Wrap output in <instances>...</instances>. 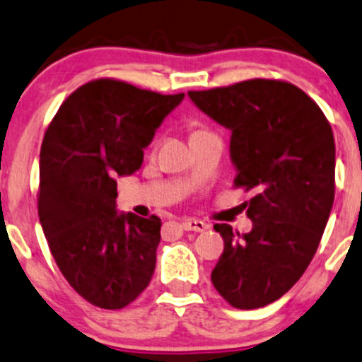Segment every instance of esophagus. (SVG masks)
I'll return each instance as SVG.
<instances>
[{
  "instance_id": "34e87169",
  "label": "esophagus",
  "mask_w": 362,
  "mask_h": 362,
  "mask_svg": "<svg viewBox=\"0 0 362 362\" xmlns=\"http://www.w3.org/2000/svg\"><path fill=\"white\" fill-rule=\"evenodd\" d=\"M181 228L186 230V232H206L207 225L204 221H199V219H185L181 223Z\"/></svg>"
}]
</instances>
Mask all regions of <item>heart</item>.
I'll use <instances>...</instances> for the list:
<instances>
[{"label": "heart", "instance_id": "obj_1", "mask_svg": "<svg viewBox=\"0 0 362 362\" xmlns=\"http://www.w3.org/2000/svg\"><path fill=\"white\" fill-rule=\"evenodd\" d=\"M202 132H207V130L204 129V127H195V129H193V132H192V136H195V134H202Z\"/></svg>", "mask_w": 362, "mask_h": 362}]
</instances>
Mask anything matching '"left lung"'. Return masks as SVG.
Wrapping results in <instances>:
<instances>
[{
  "label": "left lung",
  "mask_w": 362,
  "mask_h": 362,
  "mask_svg": "<svg viewBox=\"0 0 362 362\" xmlns=\"http://www.w3.org/2000/svg\"><path fill=\"white\" fill-rule=\"evenodd\" d=\"M188 95L232 130L233 186L252 192L242 204L251 232L214 225L225 249L211 281L232 307H264L300 281L319 247L334 200L333 130L289 81L255 78Z\"/></svg>",
  "instance_id": "left-lung-1"
}]
</instances>
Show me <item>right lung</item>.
Here are the masks:
<instances>
[{"instance_id": "add662e5", "label": "right lung", "mask_w": 362, "mask_h": 362, "mask_svg": "<svg viewBox=\"0 0 362 362\" xmlns=\"http://www.w3.org/2000/svg\"><path fill=\"white\" fill-rule=\"evenodd\" d=\"M182 98L99 78L76 88L45 132L40 223L59 270L95 307L124 308L150 284L162 221L118 214L115 177L139 169Z\"/></svg>"}]
</instances>
